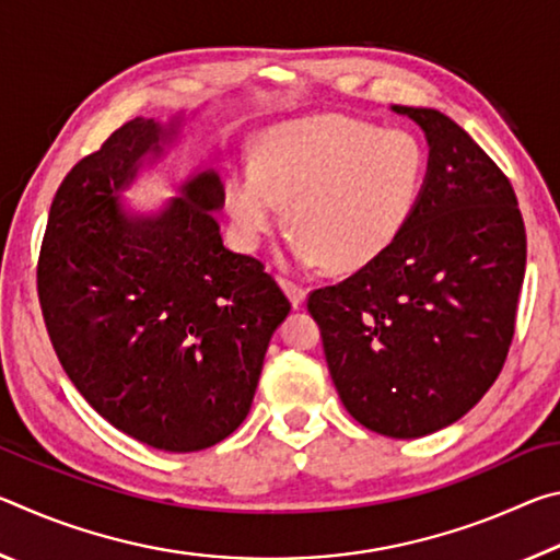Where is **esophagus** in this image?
Segmentation results:
<instances>
[{
  "label": "esophagus",
  "mask_w": 560,
  "mask_h": 560,
  "mask_svg": "<svg viewBox=\"0 0 560 560\" xmlns=\"http://www.w3.org/2000/svg\"><path fill=\"white\" fill-rule=\"evenodd\" d=\"M281 287H283V291H287V296L291 299V303H293V308H299L303 301H306V289L301 287V283H296V281H291V279H281Z\"/></svg>",
  "instance_id": "34e87169"
}]
</instances>
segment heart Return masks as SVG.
I'll return each mask as SVG.
<instances>
[{
    "label": "heart",
    "mask_w": 560,
    "mask_h": 560,
    "mask_svg": "<svg viewBox=\"0 0 560 560\" xmlns=\"http://www.w3.org/2000/svg\"><path fill=\"white\" fill-rule=\"evenodd\" d=\"M424 175L428 150L412 130L316 113L259 132L254 170L226 177L224 200L249 244L279 224L287 205L293 257L350 271L381 257L402 234Z\"/></svg>",
    "instance_id": "1"
}]
</instances>
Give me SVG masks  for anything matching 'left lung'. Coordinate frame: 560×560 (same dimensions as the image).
I'll return each mask as SVG.
<instances>
[{
	"instance_id": "left-lung-1",
	"label": "left lung",
	"mask_w": 560,
	"mask_h": 560,
	"mask_svg": "<svg viewBox=\"0 0 560 560\" xmlns=\"http://www.w3.org/2000/svg\"><path fill=\"white\" fill-rule=\"evenodd\" d=\"M428 138L412 220L381 257L308 296L346 410L377 434L450 428L504 365L526 271L514 187L469 132L432 108L393 106Z\"/></svg>"
}]
</instances>
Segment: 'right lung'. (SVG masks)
<instances>
[{
    "label": "right lung",
    "instance_id": "obj_1",
    "mask_svg": "<svg viewBox=\"0 0 560 560\" xmlns=\"http://www.w3.org/2000/svg\"><path fill=\"white\" fill-rule=\"evenodd\" d=\"M185 122V113L136 118L75 163L36 271L46 330L75 390L113 428L165 452L207 450L240 428L291 311L259 259L224 246L212 165H197L158 210L122 202Z\"/></svg>",
    "mask_w": 560,
    "mask_h": 560
}]
</instances>
